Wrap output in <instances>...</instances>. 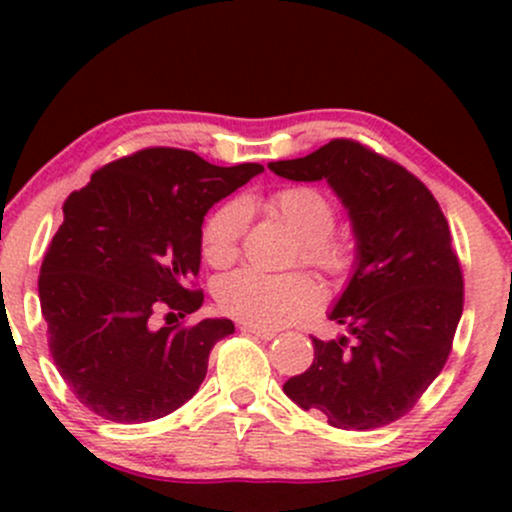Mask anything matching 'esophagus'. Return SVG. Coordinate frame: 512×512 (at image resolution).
<instances>
[{
    "instance_id": "esophagus-1",
    "label": "esophagus",
    "mask_w": 512,
    "mask_h": 512,
    "mask_svg": "<svg viewBox=\"0 0 512 512\" xmlns=\"http://www.w3.org/2000/svg\"><path fill=\"white\" fill-rule=\"evenodd\" d=\"M240 332L252 334V337H260V339H264V342H269V339H274V337H276V332H274V330H264V327L250 325V322H243V325H240Z\"/></svg>"
}]
</instances>
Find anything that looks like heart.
<instances>
[{
	"label": "heart",
	"instance_id": "b5f03b06",
	"mask_svg": "<svg viewBox=\"0 0 512 512\" xmlns=\"http://www.w3.org/2000/svg\"><path fill=\"white\" fill-rule=\"evenodd\" d=\"M264 207L298 238V260L327 279H344L354 264V248L334 233L337 207L317 187H281L264 199ZM248 228V207L240 199L221 204L202 226V255L211 267H228L238 260ZM216 298L228 315L257 327H284L315 313L322 303L320 286L308 274H264L238 269L223 276Z\"/></svg>",
	"mask_w": 512,
	"mask_h": 512
}]
</instances>
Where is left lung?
<instances>
[{"label":"left lung","mask_w":512,"mask_h":512,"mask_svg":"<svg viewBox=\"0 0 512 512\" xmlns=\"http://www.w3.org/2000/svg\"><path fill=\"white\" fill-rule=\"evenodd\" d=\"M269 168L289 180L330 182L356 236L354 276L330 313L349 334L313 337L315 361L284 392L344 431L402 419L448 361L464 305L462 267L436 197L354 139Z\"/></svg>","instance_id":"1"}]
</instances>
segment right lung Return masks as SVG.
Instances as JSON below:
<instances>
[{"mask_svg":"<svg viewBox=\"0 0 512 512\" xmlns=\"http://www.w3.org/2000/svg\"><path fill=\"white\" fill-rule=\"evenodd\" d=\"M195 151L151 146L98 168L64 202V221L38 276L52 361L84 407L115 424H144L187 402L231 320L170 325L202 308L192 279L204 214L257 173ZM167 313V327L153 317Z\"/></svg>","mask_w":512,"mask_h":512,"instance_id":"add662e5","label":"right lung"}]
</instances>
